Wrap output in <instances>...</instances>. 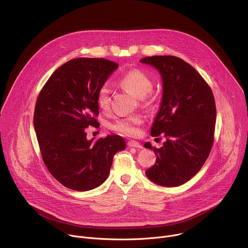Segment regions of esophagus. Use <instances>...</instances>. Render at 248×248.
<instances>
[{
  "instance_id": "34e87169",
  "label": "esophagus",
  "mask_w": 248,
  "mask_h": 248,
  "mask_svg": "<svg viewBox=\"0 0 248 248\" xmlns=\"http://www.w3.org/2000/svg\"><path fill=\"white\" fill-rule=\"evenodd\" d=\"M127 145H128L129 147H135V148L142 149V145H141L139 142H137V141H134V140L128 141V142H127Z\"/></svg>"
}]
</instances>
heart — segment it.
<instances>
[{"mask_svg": "<svg viewBox=\"0 0 248 248\" xmlns=\"http://www.w3.org/2000/svg\"><path fill=\"white\" fill-rule=\"evenodd\" d=\"M120 85L131 93L138 99L145 98L153 89V84L151 79L144 73L138 69H133L124 75L120 81ZM110 89L107 84L102 85L97 93V104L101 110H108L110 107ZM142 122V119L139 116H130L124 119L118 120L114 125L113 129L121 134L127 136H134L138 133V125Z\"/></svg>", "mask_w": 248, "mask_h": 248, "instance_id": "heart-1", "label": "heart"}]
</instances>
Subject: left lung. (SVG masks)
Masks as SVG:
<instances>
[{"label":"left lung","mask_w":248,"mask_h":248,"mask_svg":"<svg viewBox=\"0 0 248 248\" xmlns=\"http://www.w3.org/2000/svg\"><path fill=\"white\" fill-rule=\"evenodd\" d=\"M161 75L163 95L151 135L167 139L153 149L155 165L145 171L154 184L179 186L199 171L213 145L216 123L214 95L195 68L173 56H154L140 60Z\"/></svg>","instance_id":"obj_1"}]
</instances>
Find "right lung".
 <instances>
[{
	"label": "right lung",
	"instance_id": "right-lung-1",
	"mask_svg": "<svg viewBox=\"0 0 248 248\" xmlns=\"http://www.w3.org/2000/svg\"><path fill=\"white\" fill-rule=\"evenodd\" d=\"M119 64L97 58L70 60L57 68L42 88L33 124L43 161L63 186L87 191L107 180L114 155L125 148L119 135L86 138L97 126V93Z\"/></svg>",
	"mask_w": 248,
	"mask_h": 248
}]
</instances>
